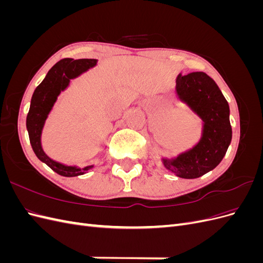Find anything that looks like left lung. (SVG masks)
<instances>
[{"label": "left lung", "instance_id": "left-lung-1", "mask_svg": "<svg viewBox=\"0 0 263 263\" xmlns=\"http://www.w3.org/2000/svg\"><path fill=\"white\" fill-rule=\"evenodd\" d=\"M178 98L203 121L197 144L174 159L162 158L163 165L183 179L200 178L219 164L232 141L228 102L211 77L204 72L179 74Z\"/></svg>", "mask_w": 263, "mask_h": 263}]
</instances>
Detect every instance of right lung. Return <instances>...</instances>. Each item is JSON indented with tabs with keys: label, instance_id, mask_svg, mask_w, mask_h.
<instances>
[{
	"label": "right lung",
	"instance_id": "1",
	"mask_svg": "<svg viewBox=\"0 0 263 263\" xmlns=\"http://www.w3.org/2000/svg\"><path fill=\"white\" fill-rule=\"evenodd\" d=\"M97 59H78L66 58L58 61L48 71L43 82L34 91L30 101L29 112L26 118V127L29 141L35 155L39 160L46 163L55 173L62 177H78L86 173L94 165L84 166L83 169L78 166L65 165L57 162L47 156L42 147V133L48 114L57 101L61 91H65L71 79H74L97 65Z\"/></svg>",
	"mask_w": 263,
	"mask_h": 263
}]
</instances>
